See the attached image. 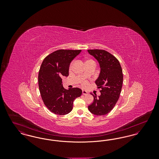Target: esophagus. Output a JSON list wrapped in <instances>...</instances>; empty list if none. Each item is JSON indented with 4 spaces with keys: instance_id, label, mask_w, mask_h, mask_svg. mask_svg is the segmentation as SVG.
Segmentation results:
<instances>
[{
    "instance_id": "esophagus-1",
    "label": "esophagus",
    "mask_w": 159,
    "mask_h": 159,
    "mask_svg": "<svg viewBox=\"0 0 159 159\" xmlns=\"http://www.w3.org/2000/svg\"><path fill=\"white\" fill-rule=\"evenodd\" d=\"M82 93H83V95H87L88 93L87 91H85V90H82Z\"/></svg>"
}]
</instances>
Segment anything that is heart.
Instances as JSON below:
<instances>
[{"label": "heart", "mask_w": 159, "mask_h": 159, "mask_svg": "<svg viewBox=\"0 0 159 159\" xmlns=\"http://www.w3.org/2000/svg\"><path fill=\"white\" fill-rule=\"evenodd\" d=\"M90 61H92V60H86V61H85V63H86V62H90ZM72 65H73V63H71V64H70V70H71V68H72ZM82 84L83 86H86L88 84V82L84 80V81H83V82H82Z\"/></svg>", "instance_id": "heart-1"}]
</instances>
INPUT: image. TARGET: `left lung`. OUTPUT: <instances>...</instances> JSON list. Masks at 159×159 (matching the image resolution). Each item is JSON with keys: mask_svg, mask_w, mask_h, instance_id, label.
Segmentation results:
<instances>
[{"mask_svg": "<svg viewBox=\"0 0 159 159\" xmlns=\"http://www.w3.org/2000/svg\"><path fill=\"white\" fill-rule=\"evenodd\" d=\"M88 52L98 61L100 73L95 83L101 89L100 96L91 93L93 101L88 109L91 113L104 116L112 110L119 98L123 79L122 69L118 60L105 50L89 49Z\"/></svg>", "mask_w": 159, "mask_h": 159, "instance_id": "obj_1", "label": "left lung"}]
</instances>
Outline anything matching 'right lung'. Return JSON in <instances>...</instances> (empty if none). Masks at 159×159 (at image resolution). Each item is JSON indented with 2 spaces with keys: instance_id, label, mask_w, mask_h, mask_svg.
<instances>
[{
  "instance_id": "obj_1",
  "label": "right lung",
  "mask_w": 159,
  "mask_h": 159,
  "mask_svg": "<svg viewBox=\"0 0 159 159\" xmlns=\"http://www.w3.org/2000/svg\"><path fill=\"white\" fill-rule=\"evenodd\" d=\"M81 51L57 50L48 55L42 63L38 76L39 91L44 104L53 113H69L73 109L74 100L82 95L80 89H66L62 84V77L68 76L71 62Z\"/></svg>"
}]
</instances>
